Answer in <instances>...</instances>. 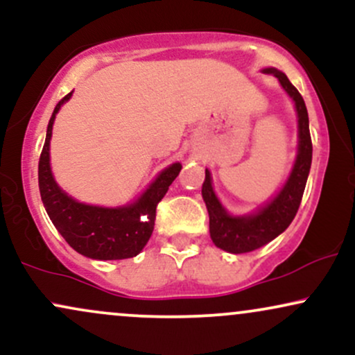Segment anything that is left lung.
<instances>
[{"mask_svg":"<svg viewBox=\"0 0 355 355\" xmlns=\"http://www.w3.org/2000/svg\"><path fill=\"white\" fill-rule=\"evenodd\" d=\"M260 71L266 75H274L284 92L294 101L297 113V155L287 180L274 197L263 205L257 207L250 214L243 215H234L225 209L214 190L210 170L205 168L202 197L209 210L210 239L218 248L230 254H245L267 245L291 225L302 200L312 164V141L304 98L288 81L285 73L272 67L262 68Z\"/></svg>","mask_w":355,"mask_h":355,"instance_id":"left-lung-1","label":"left lung"}]
</instances>
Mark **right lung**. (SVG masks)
<instances>
[{"label": "right lung", "instance_id": "obj_1", "mask_svg": "<svg viewBox=\"0 0 355 355\" xmlns=\"http://www.w3.org/2000/svg\"><path fill=\"white\" fill-rule=\"evenodd\" d=\"M68 93L56 105L46 128L38 165V183L48 217L71 248L93 260H123L144 250L155 225L157 205L182 170L180 162L162 170L133 202L118 207L89 205L68 195L51 172L50 141L56 113L71 98Z\"/></svg>", "mask_w": 355, "mask_h": 355}]
</instances>
